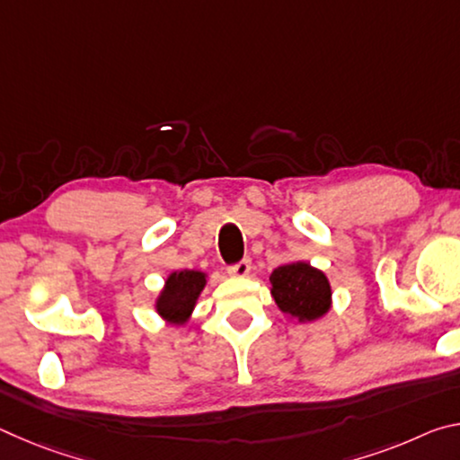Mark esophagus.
<instances>
[{"instance_id": "1", "label": "esophagus", "mask_w": 460, "mask_h": 460, "mask_svg": "<svg viewBox=\"0 0 460 460\" xmlns=\"http://www.w3.org/2000/svg\"><path fill=\"white\" fill-rule=\"evenodd\" d=\"M227 271H229L231 276L243 278V276L249 274V271H252V260L245 258V260H241V261H237V263H233V266L227 268Z\"/></svg>"}]
</instances>
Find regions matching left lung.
<instances>
[{"label": "left lung", "mask_w": 460, "mask_h": 460, "mask_svg": "<svg viewBox=\"0 0 460 460\" xmlns=\"http://www.w3.org/2000/svg\"><path fill=\"white\" fill-rule=\"evenodd\" d=\"M271 296L279 310L298 321H316L331 308V284L310 263L279 266L270 276Z\"/></svg>", "instance_id": "1"}]
</instances>
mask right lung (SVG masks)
<instances>
[{"label": "right lung", "instance_id": "add662e5", "mask_svg": "<svg viewBox=\"0 0 460 460\" xmlns=\"http://www.w3.org/2000/svg\"><path fill=\"white\" fill-rule=\"evenodd\" d=\"M205 274L194 270H181L170 274L166 279L164 292L158 298V313L168 318L170 323L181 324L190 316L194 302L205 288Z\"/></svg>", "mask_w": 460, "mask_h": 460}]
</instances>
